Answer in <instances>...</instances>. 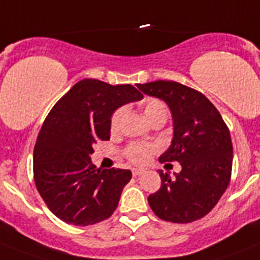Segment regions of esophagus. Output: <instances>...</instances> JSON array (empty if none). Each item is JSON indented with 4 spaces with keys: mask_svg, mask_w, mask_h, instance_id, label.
I'll use <instances>...</instances> for the list:
<instances>
[{
    "mask_svg": "<svg viewBox=\"0 0 260 260\" xmlns=\"http://www.w3.org/2000/svg\"><path fill=\"white\" fill-rule=\"evenodd\" d=\"M144 171H145L144 169H132L133 177H137V175H140V174H143Z\"/></svg>",
    "mask_w": 260,
    "mask_h": 260,
    "instance_id": "obj_1",
    "label": "esophagus"
}]
</instances>
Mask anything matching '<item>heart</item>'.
Returning a JSON list of instances; mask_svg holds the SVG:
<instances>
[{
    "instance_id": "1",
    "label": "heart",
    "mask_w": 260,
    "mask_h": 260,
    "mask_svg": "<svg viewBox=\"0 0 260 260\" xmlns=\"http://www.w3.org/2000/svg\"><path fill=\"white\" fill-rule=\"evenodd\" d=\"M123 115L124 108H117L116 111L112 114L111 120H110V129L112 132H116L120 128ZM144 115H145L146 119L150 123H154L157 120H166V117H168V106L161 99L146 98L145 102H144ZM157 150L158 146L155 144L131 143L125 148V150H124V155L132 164L143 165L146 164Z\"/></svg>"
}]
</instances>
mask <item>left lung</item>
I'll use <instances>...</instances> for the list:
<instances>
[{
    "label": "left lung",
    "mask_w": 260,
    "mask_h": 260,
    "mask_svg": "<svg viewBox=\"0 0 260 260\" xmlns=\"http://www.w3.org/2000/svg\"><path fill=\"white\" fill-rule=\"evenodd\" d=\"M162 99L173 115L174 136L159 162L178 161L179 174L159 171L161 188L148 203L161 220L187 224L208 214L228 188L233 164L229 128L204 94L174 81L137 85Z\"/></svg>",
    "instance_id": "obj_1"
}]
</instances>
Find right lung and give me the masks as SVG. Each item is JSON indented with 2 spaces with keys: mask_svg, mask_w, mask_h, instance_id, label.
<instances>
[{
  "mask_svg": "<svg viewBox=\"0 0 260 260\" xmlns=\"http://www.w3.org/2000/svg\"><path fill=\"white\" fill-rule=\"evenodd\" d=\"M143 99L132 85L82 80L58 99L43 123L34 148V179L56 217L87 226L114 213L131 170L96 169L90 155L98 140H110L116 108Z\"/></svg>",
  "mask_w": 260,
  "mask_h": 260,
  "instance_id": "add662e5",
  "label": "right lung"
}]
</instances>
